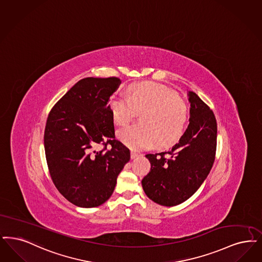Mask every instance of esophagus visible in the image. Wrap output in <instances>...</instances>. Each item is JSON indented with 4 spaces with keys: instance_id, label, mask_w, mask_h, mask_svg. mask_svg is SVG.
<instances>
[{
    "instance_id": "obj_1",
    "label": "esophagus",
    "mask_w": 262,
    "mask_h": 262,
    "mask_svg": "<svg viewBox=\"0 0 262 262\" xmlns=\"http://www.w3.org/2000/svg\"><path fill=\"white\" fill-rule=\"evenodd\" d=\"M139 156H140L139 154H137V153L134 152V151L130 152V158H132V159H136V158H138Z\"/></svg>"
}]
</instances>
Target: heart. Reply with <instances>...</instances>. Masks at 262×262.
<instances>
[{
  "instance_id": "heart-1",
  "label": "heart",
  "mask_w": 262,
  "mask_h": 262,
  "mask_svg": "<svg viewBox=\"0 0 262 262\" xmlns=\"http://www.w3.org/2000/svg\"><path fill=\"white\" fill-rule=\"evenodd\" d=\"M128 97L116 95L110 100L112 117L118 126H126L141 112L140 124L118 132V138L135 150L156 144H172L182 133L186 106L167 86L156 83H137L127 89Z\"/></svg>"
}]
</instances>
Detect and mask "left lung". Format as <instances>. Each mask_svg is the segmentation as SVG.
<instances>
[{
	"label": "left lung",
	"mask_w": 262,
	"mask_h": 262,
	"mask_svg": "<svg viewBox=\"0 0 262 262\" xmlns=\"http://www.w3.org/2000/svg\"><path fill=\"white\" fill-rule=\"evenodd\" d=\"M190 118L183 136L168 152L147 154L151 169L142 179L149 199L172 207L189 199L212 168L216 152L217 125L212 110L189 92Z\"/></svg>",
	"instance_id": "1"
}]
</instances>
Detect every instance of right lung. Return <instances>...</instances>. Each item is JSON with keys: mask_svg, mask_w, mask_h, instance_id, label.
I'll return each mask as SVG.
<instances>
[{"mask_svg": "<svg viewBox=\"0 0 262 262\" xmlns=\"http://www.w3.org/2000/svg\"><path fill=\"white\" fill-rule=\"evenodd\" d=\"M120 84L116 77L82 79L48 116L43 145L49 171L59 193L77 207L94 208L109 199L130 159L129 150L115 139L107 104ZM98 145L104 147L100 151Z\"/></svg>", "mask_w": 262, "mask_h": 262, "instance_id": "obj_1", "label": "right lung"}]
</instances>
